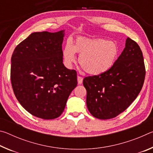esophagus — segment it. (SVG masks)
<instances>
[{
  "label": "esophagus",
  "instance_id": "34e87169",
  "mask_svg": "<svg viewBox=\"0 0 153 153\" xmlns=\"http://www.w3.org/2000/svg\"><path fill=\"white\" fill-rule=\"evenodd\" d=\"M82 82H83V77L79 76H77V83H78V84H82Z\"/></svg>",
  "mask_w": 153,
  "mask_h": 153
}]
</instances>
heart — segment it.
<instances>
[{"instance_id": "1", "label": "heart", "mask_w": 153, "mask_h": 153, "mask_svg": "<svg viewBox=\"0 0 153 153\" xmlns=\"http://www.w3.org/2000/svg\"><path fill=\"white\" fill-rule=\"evenodd\" d=\"M76 53L79 54V63L85 71L91 75H100L113 66L119 48L113 41L78 37L74 45L68 41L65 46L63 59L67 67H71L76 61Z\"/></svg>"}]
</instances>
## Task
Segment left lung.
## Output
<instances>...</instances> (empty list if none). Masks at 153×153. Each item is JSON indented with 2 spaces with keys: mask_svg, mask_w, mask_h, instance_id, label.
<instances>
[{
  "mask_svg": "<svg viewBox=\"0 0 153 153\" xmlns=\"http://www.w3.org/2000/svg\"><path fill=\"white\" fill-rule=\"evenodd\" d=\"M145 75L141 49L135 41L128 38L126 47L109 70L83 80L90 113L100 120L117 117L138 97Z\"/></svg>",
  "mask_w": 153,
  "mask_h": 153,
  "instance_id": "8db88e82",
  "label": "left lung"
}]
</instances>
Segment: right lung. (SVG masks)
<instances>
[{
    "instance_id": "1",
    "label": "right lung",
    "mask_w": 153,
    "mask_h": 153,
    "mask_svg": "<svg viewBox=\"0 0 153 153\" xmlns=\"http://www.w3.org/2000/svg\"><path fill=\"white\" fill-rule=\"evenodd\" d=\"M64 31L34 32L18 45L11 56V81L18 101L44 120L63 113L77 86V72L63 63Z\"/></svg>"
}]
</instances>
